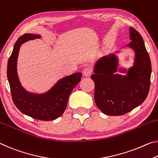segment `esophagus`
Here are the masks:
<instances>
[{"mask_svg":"<svg viewBox=\"0 0 158 158\" xmlns=\"http://www.w3.org/2000/svg\"><path fill=\"white\" fill-rule=\"evenodd\" d=\"M92 73V68L91 67H87L83 70V74L85 77H89Z\"/></svg>","mask_w":158,"mask_h":158,"instance_id":"obj_1","label":"esophagus"}]
</instances>
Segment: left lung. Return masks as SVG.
<instances>
[{
  "instance_id": "8db88e82",
  "label": "left lung",
  "mask_w": 158,
  "mask_h": 158,
  "mask_svg": "<svg viewBox=\"0 0 158 158\" xmlns=\"http://www.w3.org/2000/svg\"><path fill=\"white\" fill-rule=\"evenodd\" d=\"M131 41L127 46L135 51L134 65L118 71V59L114 54L102 57L95 64L91 78L95 84L94 99L102 112L110 116L127 113L144 102L151 85V62L143 39L133 27L129 28Z\"/></svg>"
}]
</instances>
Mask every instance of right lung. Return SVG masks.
<instances>
[{
    "mask_svg": "<svg viewBox=\"0 0 158 158\" xmlns=\"http://www.w3.org/2000/svg\"><path fill=\"white\" fill-rule=\"evenodd\" d=\"M39 34H25L17 39L7 62V76L15 106L22 113L32 118L51 121L64 113L72 90L81 81V72L72 74L60 79L44 94H36L27 91L19 81L17 72V57L22 44L29 40L40 39Z\"/></svg>",
    "mask_w": 158,
    "mask_h": 158,
    "instance_id": "add662e5",
    "label": "right lung"
}]
</instances>
